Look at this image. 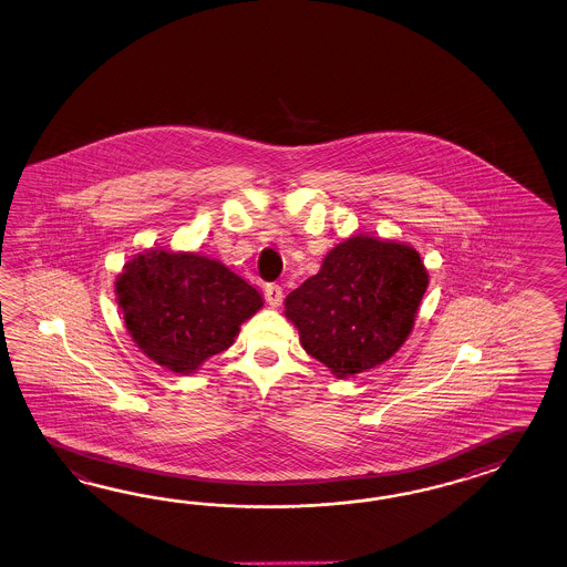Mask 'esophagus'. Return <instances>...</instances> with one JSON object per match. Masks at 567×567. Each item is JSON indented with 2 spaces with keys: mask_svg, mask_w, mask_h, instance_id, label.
Wrapping results in <instances>:
<instances>
[{
  "mask_svg": "<svg viewBox=\"0 0 567 567\" xmlns=\"http://www.w3.org/2000/svg\"><path fill=\"white\" fill-rule=\"evenodd\" d=\"M265 300L269 302V306L277 308V306L281 305V300H284V290L277 284H267L265 286Z\"/></svg>",
  "mask_w": 567,
  "mask_h": 567,
  "instance_id": "34e87169",
  "label": "esophagus"
}]
</instances>
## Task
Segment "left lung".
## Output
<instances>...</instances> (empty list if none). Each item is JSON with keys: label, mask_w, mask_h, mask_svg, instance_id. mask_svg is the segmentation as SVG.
Masks as SVG:
<instances>
[{"label": "left lung", "mask_w": 567, "mask_h": 567, "mask_svg": "<svg viewBox=\"0 0 567 567\" xmlns=\"http://www.w3.org/2000/svg\"><path fill=\"white\" fill-rule=\"evenodd\" d=\"M427 284L415 248L353 234L329 250L317 276L290 291L286 317L308 355L349 378L386 362L405 343Z\"/></svg>", "instance_id": "left-lung-1"}]
</instances>
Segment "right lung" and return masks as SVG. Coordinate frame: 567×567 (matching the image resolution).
<instances>
[{"instance_id":"right-lung-1","label":"right lung","mask_w":567,"mask_h":567,"mask_svg":"<svg viewBox=\"0 0 567 567\" xmlns=\"http://www.w3.org/2000/svg\"><path fill=\"white\" fill-rule=\"evenodd\" d=\"M115 291L135 346L176 374H193L230 348L262 306L261 293L224 262L164 248L125 262Z\"/></svg>"}]
</instances>
